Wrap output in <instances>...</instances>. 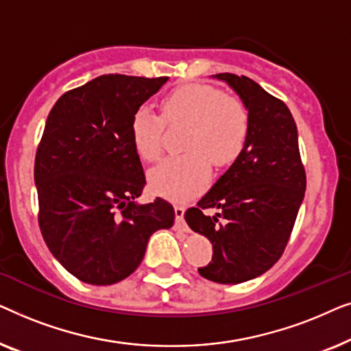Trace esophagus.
<instances>
[{"mask_svg":"<svg viewBox=\"0 0 351 351\" xmlns=\"http://www.w3.org/2000/svg\"><path fill=\"white\" fill-rule=\"evenodd\" d=\"M174 210H176V222L182 223V220H184V214H185V208L184 206H176Z\"/></svg>","mask_w":351,"mask_h":351,"instance_id":"obj_1","label":"esophagus"}]
</instances>
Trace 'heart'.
<instances>
[{
    "instance_id": "b5f03b06",
    "label": "heart",
    "mask_w": 351,
    "mask_h": 351,
    "mask_svg": "<svg viewBox=\"0 0 351 351\" xmlns=\"http://www.w3.org/2000/svg\"><path fill=\"white\" fill-rule=\"evenodd\" d=\"M169 124L190 126L184 150L186 155L169 158L148 174L150 186L172 201H186L199 195L210 179V162H232L246 145L251 117L241 100L217 88L186 84L172 90L161 104ZM165 123L148 107H141L131 119V138L137 155L156 161L162 153Z\"/></svg>"
}]
</instances>
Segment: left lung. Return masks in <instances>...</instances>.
I'll list each match as a JSON object with an SVG mask.
<instances>
[{
  "mask_svg": "<svg viewBox=\"0 0 351 351\" xmlns=\"http://www.w3.org/2000/svg\"><path fill=\"white\" fill-rule=\"evenodd\" d=\"M213 76L239 95L251 129L233 165L196 208L186 210L185 220L213 243V262L198 268L199 275L220 285H239L280 261L304 201L306 177L297 126L286 104L247 76ZM206 208L219 213L210 218Z\"/></svg>",
  "mask_w": 351,
  "mask_h": 351,
  "instance_id": "1",
  "label": "left lung"
}]
</instances>
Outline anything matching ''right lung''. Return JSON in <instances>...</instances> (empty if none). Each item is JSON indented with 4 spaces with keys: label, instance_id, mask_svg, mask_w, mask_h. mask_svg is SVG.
Wrapping results in <instances>:
<instances>
[{
    "label": "right lung",
    "instance_id": "obj_1",
    "mask_svg": "<svg viewBox=\"0 0 351 351\" xmlns=\"http://www.w3.org/2000/svg\"><path fill=\"white\" fill-rule=\"evenodd\" d=\"M102 75L57 100L35 158L41 234L80 281L108 286L141 265L148 239L174 225V208L138 204L145 174L131 119L166 81Z\"/></svg>",
    "mask_w": 351,
    "mask_h": 351
}]
</instances>
